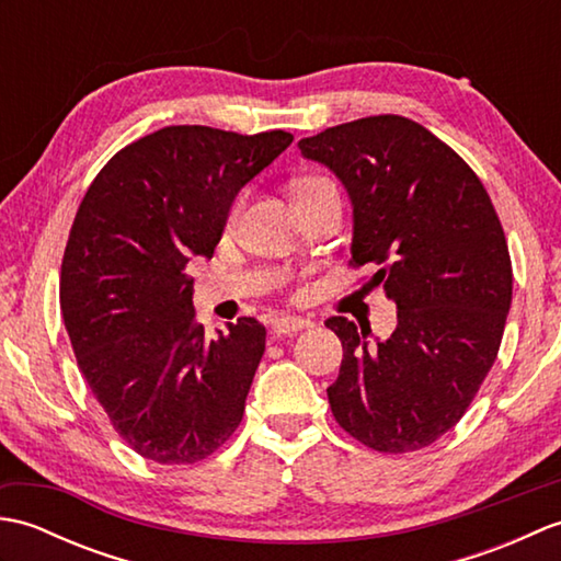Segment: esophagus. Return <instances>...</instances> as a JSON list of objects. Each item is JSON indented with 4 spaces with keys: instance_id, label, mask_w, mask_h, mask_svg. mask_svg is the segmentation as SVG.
<instances>
[{
    "instance_id": "esophagus-1",
    "label": "esophagus",
    "mask_w": 561,
    "mask_h": 561,
    "mask_svg": "<svg viewBox=\"0 0 561 561\" xmlns=\"http://www.w3.org/2000/svg\"><path fill=\"white\" fill-rule=\"evenodd\" d=\"M313 323L308 318H291V316H287V318H277L272 323V332L274 335H294V332H299V330H304V328H311Z\"/></svg>"
}]
</instances>
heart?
I'll use <instances>...</instances> for the list:
<instances>
[{
    "instance_id": "heart-1",
    "label": "heart",
    "mask_w": 561,
    "mask_h": 561,
    "mask_svg": "<svg viewBox=\"0 0 561 561\" xmlns=\"http://www.w3.org/2000/svg\"><path fill=\"white\" fill-rule=\"evenodd\" d=\"M323 181V178H304L301 183H296V187H301V185H311V183H320ZM238 207H241V202H236V205L231 207V214H229V221H233L236 219V214H238Z\"/></svg>"
}]
</instances>
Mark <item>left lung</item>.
<instances>
[{
    "label": "left lung",
    "mask_w": 561,
    "mask_h": 561,
    "mask_svg": "<svg viewBox=\"0 0 561 561\" xmlns=\"http://www.w3.org/2000/svg\"><path fill=\"white\" fill-rule=\"evenodd\" d=\"M354 207L352 267L398 306L388 340L332 316L342 366L328 388L337 424L380 453L432 446L460 422L496 359L514 291L490 195L456 151L402 115H371L299 141Z\"/></svg>",
    "instance_id": "left-lung-1"
}]
</instances>
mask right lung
Returning <instances> with one entry per match:
<instances>
[{"label":"right lung","mask_w":561,"mask_h":561,"mask_svg":"<svg viewBox=\"0 0 561 561\" xmlns=\"http://www.w3.org/2000/svg\"><path fill=\"white\" fill-rule=\"evenodd\" d=\"M291 141L163 127L117 151L81 199L59 308L93 398L141 458L205 460L243 420L265 328L238 318L207 340L185 265L211 257L238 190Z\"/></svg>","instance_id":"add662e5"}]
</instances>
